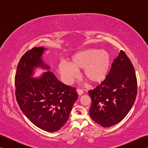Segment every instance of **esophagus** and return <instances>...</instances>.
I'll use <instances>...</instances> for the list:
<instances>
[{
    "label": "esophagus",
    "instance_id": "1",
    "mask_svg": "<svg viewBox=\"0 0 148 148\" xmlns=\"http://www.w3.org/2000/svg\"><path fill=\"white\" fill-rule=\"evenodd\" d=\"M77 92L78 93V95H81L83 93V90L82 89H80V88H77Z\"/></svg>",
    "mask_w": 148,
    "mask_h": 148
}]
</instances>
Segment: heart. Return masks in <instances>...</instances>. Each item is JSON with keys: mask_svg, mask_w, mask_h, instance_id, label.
Returning a JSON list of instances; mask_svg holds the SVG:
<instances>
[{"mask_svg": "<svg viewBox=\"0 0 148 148\" xmlns=\"http://www.w3.org/2000/svg\"><path fill=\"white\" fill-rule=\"evenodd\" d=\"M110 56L105 50L87 49L72 56L70 64L60 62V73L70 82L77 76V71L83 69V76L91 83H97L106 78L109 70Z\"/></svg>", "mask_w": 148, "mask_h": 148, "instance_id": "1", "label": "heart"}]
</instances>
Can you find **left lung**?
Listing matches in <instances>:
<instances>
[{
  "label": "left lung",
  "instance_id": "obj_1",
  "mask_svg": "<svg viewBox=\"0 0 148 148\" xmlns=\"http://www.w3.org/2000/svg\"><path fill=\"white\" fill-rule=\"evenodd\" d=\"M137 94L134 67L125 53L121 50L105 80L88 91L92 99L91 118L103 127L118 123L132 108Z\"/></svg>",
  "mask_w": 148,
  "mask_h": 148
}]
</instances>
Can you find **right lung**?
<instances>
[{"mask_svg": "<svg viewBox=\"0 0 148 148\" xmlns=\"http://www.w3.org/2000/svg\"><path fill=\"white\" fill-rule=\"evenodd\" d=\"M44 50L33 48L21 56L14 77L15 95L21 111L32 123L54 132L67 121L78 94L76 88L62 83L51 72L39 79L31 77L35 67L49 69L41 60Z\"/></svg>", "mask_w": 148, "mask_h": 148, "instance_id": "obj_1", "label": "right lung"}]
</instances>
